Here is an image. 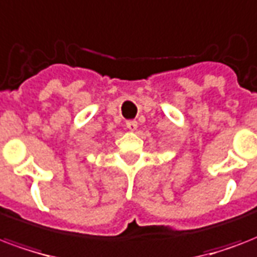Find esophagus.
I'll list each match as a JSON object with an SVG mask.
<instances>
[{
  "mask_svg": "<svg viewBox=\"0 0 257 257\" xmlns=\"http://www.w3.org/2000/svg\"><path fill=\"white\" fill-rule=\"evenodd\" d=\"M126 127L130 131H135L137 130V127H138V122H137V120H127Z\"/></svg>",
  "mask_w": 257,
  "mask_h": 257,
  "instance_id": "34e87169",
  "label": "esophagus"
}]
</instances>
